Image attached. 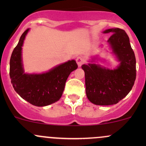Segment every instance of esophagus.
I'll use <instances>...</instances> for the list:
<instances>
[{
  "label": "esophagus",
  "mask_w": 146,
  "mask_h": 146,
  "mask_svg": "<svg viewBox=\"0 0 146 146\" xmlns=\"http://www.w3.org/2000/svg\"><path fill=\"white\" fill-rule=\"evenodd\" d=\"M76 62L77 63H78V66H81L83 64H84L85 60L82 56H78V58H76Z\"/></svg>",
  "instance_id": "esophagus-1"
}]
</instances>
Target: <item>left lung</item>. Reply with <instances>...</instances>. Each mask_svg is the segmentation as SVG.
<instances>
[{"label":"left lung","instance_id":"8db88e82","mask_svg":"<svg viewBox=\"0 0 146 146\" xmlns=\"http://www.w3.org/2000/svg\"><path fill=\"white\" fill-rule=\"evenodd\" d=\"M104 33H113L108 42L120 61L119 66L110 70L88 64L82 68L88 100L96 105L108 106L116 104L131 90L136 80V58L124 30L113 28Z\"/></svg>","mask_w":146,"mask_h":146}]
</instances>
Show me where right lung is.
<instances>
[{
  "label": "right lung",
  "mask_w": 146,
  "mask_h": 146,
  "mask_svg": "<svg viewBox=\"0 0 146 146\" xmlns=\"http://www.w3.org/2000/svg\"><path fill=\"white\" fill-rule=\"evenodd\" d=\"M29 29L22 34L10 58L9 75L16 93L36 106H45L60 100L68 75L78 67L75 60H69L42 74H25L21 59L22 46Z\"/></svg>",
  "instance_id": "add662e5"
}]
</instances>
